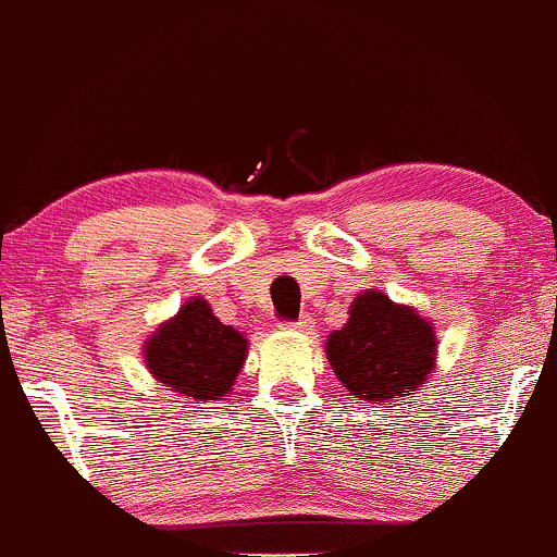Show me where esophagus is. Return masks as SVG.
Segmentation results:
<instances>
[{
    "instance_id": "34e87169",
    "label": "esophagus",
    "mask_w": 557,
    "mask_h": 557,
    "mask_svg": "<svg viewBox=\"0 0 557 557\" xmlns=\"http://www.w3.org/2000/svg\"><path fill=\"white\" fill-rule=\"evenodd\" d=\"M286 327H289V331H294V333L310 335L314 331V320L307 318V314H305V318H299L297 322H289V325H286Z\"/></svg>"
}]
</instances>
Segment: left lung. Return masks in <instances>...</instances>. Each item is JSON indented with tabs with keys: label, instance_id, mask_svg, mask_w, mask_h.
<instances>
[{
	"label": "left lung",
	"instance_id": "8db88e82",
	"mask_svg": "<svg viewBox=\"0 0 557 557\" xmlns=\"http://www.w3.org/2000/svg\"><path fill=\"white\" fill-rule=\"evenodd\" d=\"M436 354L434 322L376 289L356 294L346 325L325 343L338 382L367 403L416 395L434 374Z\"/></svg>",
	"mask_w": 557,
	"mask_h": 557
}]
</instances>
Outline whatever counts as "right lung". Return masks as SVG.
Segmentation results:
<instances>
[{"label":"right lung","instance_id":"add662e5","mask_svg":"<svg viewBox=\"0 0 557 557\" xmlns=\"http://www.w3.org/2000/svg\"><path fill=\"white\" fill-rule=\"evenodd\" d=\"M149 374L177 397L224 400L247 359V338L216 318L203 297H190L141 346Z\"/></svg>","mask_w":557,"mask_h":557}]
</instances>
